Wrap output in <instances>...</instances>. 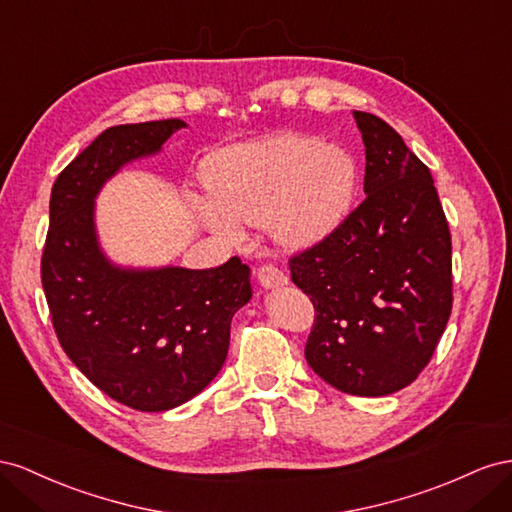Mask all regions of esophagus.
Wrapping results in <instances>:
<instances>
[{
  "mask_svg": "<svg viewBox=\"0 0 512 512\" xmlns=\"http://www.w3.org/2000/svg\"><path fill=\"white\" fill-rule=\"evenodd\" d=\"M257 279H259V283L264 285L266 289H274V287H283V285H287V276H285V272H283V270H279L276 266H272V264L261 266V268L257 270Z\"/></svg>",
  "mask_w": 512,
  "mask_h": 512,
  "instance_id": "34e87169",
  "label": "esophagus"
}]
</instances>
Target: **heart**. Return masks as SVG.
Here are the masks:
<instances>
[{"mask_svg": "<svg viewBox=\"0 0 512 512\" xmlns=\"http://www.w3.org/2000/svg\"><path fill=\"white\" fill-rule=\"evenodd\" d=\"M358 186L356 158L315 135L281 133L233 145L214 158L201 201L203 223L238 236L240 221L264 223L274 240L304 246L341 223Z\"/></svg>", "mask_w": 512, "mask_h": 512, "instance_id": "heart-1", "label": "heart"}]
</instances>
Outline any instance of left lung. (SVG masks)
I'll return each instance as SVG.
<instances>
[{"instance_id": "1", "label": "left lung", "mask_w": 512, "mask_h": 512, "mask_svg": "<svg viewBox=\"0 0 512 512\" xmlns=\"http://www.w3.org/2000/svg\"><path fill=\"white\" fill-rule=\"evenodd\" d=\"M354 118L367 197L289 270L315 306L311 369L341 392L384 397L414 382L446 330L452 242L429 167L382 118Z\"/></svg>"}]
</instances>
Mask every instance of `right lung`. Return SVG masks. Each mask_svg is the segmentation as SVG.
<instances>
[{
    "label": "right lung",
    "instance_id": "1",
    "mask_svg": "<svg viewBox=\"0 0 512 512\" xmlns=\"http://www.w3.org/2000/svg\"><path fill=\"white\" fill-rule=\"evenodd\" d=\"M184 126L107 128L57 175L49 203L40 272L57 339L96 388L139 412H167L212 382L227 358L231 317L253 296L238 257L210 270H133L100 251L94 199L102 184Z\"/></svg>",
    "mask_w": 512,
    "mask_h": 512
}]
</instances>
